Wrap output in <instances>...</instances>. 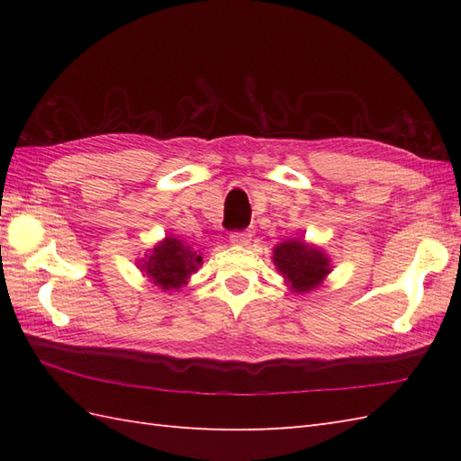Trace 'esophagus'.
<instances>
[{
    "label": "esophagus",
    "instance_id": "obj_1",
    "mask_svg": "<svg viewBox=\"0 0 461 461\" xmlns=\"http://www.w3.org/2000/svg\"><path fill=\"white\" fill-rule=\"evenodd\" d=\"M230 241L238 248H246V246H249V241H251V233L249 231H233L230 236Z\"/></svg>",
    "mask_w": 461,
    "mask_h": 461
}]
</instances>
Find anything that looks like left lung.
<instances>
[{
    "label": "left lung",
    "mask_w": 461,
    "mask_h": 461,
    "mask_svg": "<svg viewBox=\"0 0 461 461\" xmlns=\"http://www.w3.org/2000/svg\"><path fill=\"white\" fill-rule=\"evenodd\" d=\"M273 263L285 279L289 291L297 295L315 291L332 271L329 253L305 240L291 238L273 248Z\"/></svg>",
    "instance_id": "left-lung-1"
}]
</instances>
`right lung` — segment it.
<instances>
[{"label":"right lung","mask_w":461,"mask_h":461,"mask_svg":"<svg viewBox=\"0 0 461 461\" xmlns=\"http://www.w3.org/2000/svg\"><path fill=\"white\" fill-rule=\"evenodd\" d=\"M202 263L203 258L198 249L178 238L166 236L136 261V267L158 289L180 291Z\"/></svg>","instance_id":"obj_1"}]
</instances>
